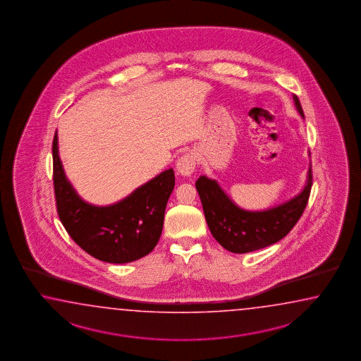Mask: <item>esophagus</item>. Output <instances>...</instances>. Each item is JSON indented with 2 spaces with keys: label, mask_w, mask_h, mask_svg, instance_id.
I'll list each match as a JSON object with an SVG mask.
<instances>
[{
  "label": "esophagus",
  "mask_w": 361,
  "mask_h": 361,
  "mask_svg": "<svg viewBox=\"0 0 361 361\" xmlns=\"http://www.w3.org/2000/svg\"><path fill=\"white\" fill-rule=\"evenodd\" d=\"M196 168V156L192 152L184 154L178 159L177 173L183 177H190Z\"/></svg>",
  "instance_id": "1"
}]
</instances>
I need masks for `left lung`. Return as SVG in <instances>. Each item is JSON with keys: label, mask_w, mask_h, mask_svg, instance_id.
Here are the masks:
<instances>
[{"label": "left lung", "mask_w": 361, "mask_h": 361, "mask_svg": "<svg viewBox=\"0 0 361 361\" xmlns=\"http://www.w3.org/2000/svg\"><path fill=\"white\" fill-rule=\"evenodd\" d=\"M293 102L300 117L305 118L298 97L293 95ZM311 185L312 171L310 164L306 183L297 195L275 207L247 210L238 207L215 179L201 176L196 180L209 230L226 250L238 254L259 250L284 238L300 221Z\"/></svg>", "instance_id": "left-lung-1"}]
</instances>
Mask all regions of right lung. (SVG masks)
Returning <instances> with one entry per match:
<instances>
[{
    "label": "right lung",
    "instance_id": "1",
    "mask_svg": "<svg viewBox=\"0 0 361 361\" xmlns=\"http://www.w3.org/2000/svg\"><path fill=\"white\" fill-rule=\"evenodd\" d=\"M53 165L58 214L69 236L86 253L121 264L154 250L174 190V170H164L123 200L100 207L85 201L69 182L59 156L58 131L53 140Z\"/></svg>",
    "mask_w": 361,
    "mask_h": 361
}]
</instances>
